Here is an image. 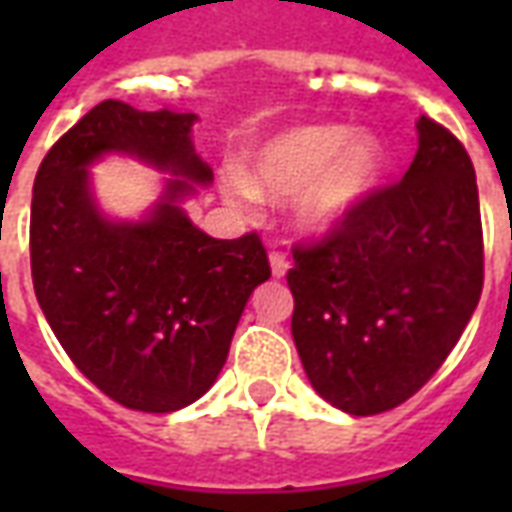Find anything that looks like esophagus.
Instances as JSON below:
<instances>
[{
  "label": "esophagus",
  "instance_id": "esophagus-1",
  "mask_svg": "<svg viewBox=\"0 0 512 512\" xmlns=\"http://www.w3.org/2000/svg\"><path fill=\"white\" fill-rule=\"evenodd\" d=\"M268 260H271V274L274 277H285L288 274V268H290V260L285 252H279V249H271V255H268Z\"/></svg>",
  "mask_w": 512,
  "mask_h": 512
}]
</instances>
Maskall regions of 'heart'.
Here are the masks:
<instances>
[{
  "mask_svg": "<svg viewBox=\"0 0 512 512\" xmlns=\"http://www.w3.org/2000/svg\"><path fill=\"white\" fill-rule=\"evenodd\" d=\"M381 150L373 136L337 123H310L282 131L252 156V172L230 169L224 194L235 205H255L260 191L293 200L304 230H329L365 197L376 180Z\"/></svg>",
  "mask_w": 512,
  "mask_h": 512,
  "instance_id": "heart-1",
  "label": "heart"
}]
</instances>
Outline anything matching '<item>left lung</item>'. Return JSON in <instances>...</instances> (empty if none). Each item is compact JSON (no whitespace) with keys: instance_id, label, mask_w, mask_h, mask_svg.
<instances>
[{"instance_id":"1","label":"left lung","mask_w":512,"mask_h":512,"mask_svg":"<svg viewBox=\"0 0 512 512\" xmlns=\"http://www.w3.org/2000/svg\"><path fill=\"white\" fill-rule=\"evenodd\" d=\"M403 180L373 189L329 233L293 246V340L315 392L354 417L406 403L458 343L483 293L472 158L419 117Z\"/></svg>"}]
</instances>
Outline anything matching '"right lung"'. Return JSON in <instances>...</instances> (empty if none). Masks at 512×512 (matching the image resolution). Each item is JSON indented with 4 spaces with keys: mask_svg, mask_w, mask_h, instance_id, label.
I'll use <instances>...</instances> for the list:
<instances>
[{
    "mask_svg": "<svg viewBox=\"0 0 512 512\" xmlns=\"http://www.w3.org/2000/svg\"><path fill=\"white\" fill-rule=\"evenodd\" d=\"M197 115L101 101L40 161L32 186V285L71 362L120 406L169 414L213 386L252 290L271 277L257 233L219 241L178 200L211 167L194 153ZM131 152L181 178L139 225L104 220L86 164Z\"/></svg>",
    "mask_w": 512,
    "mask_h": 512,
    "instance_id": "1",
    "label": "right lung"
}]
</instances>
